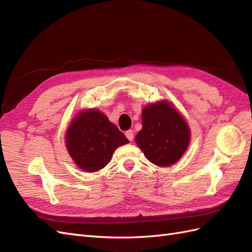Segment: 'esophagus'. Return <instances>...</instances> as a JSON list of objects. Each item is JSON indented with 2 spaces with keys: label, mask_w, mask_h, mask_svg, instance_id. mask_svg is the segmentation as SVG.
Masks as SVG:
<instances>
[{
  "label": "esophagus",
  "mask_w": 252,
  "mask_h": 252,
  "mask_svg": "<svg viewBox=\"0 0 252 252\" xmlns=\"http://www.w3.org/2000/svg\"><path fill=\"white\" fill-rule=\"evenodd\" d=\"M126 138H127L129 141H132L133 138H134V132L132 131V129H128V131L126 132Z\"/></svg>",
  "instance_id": "1"
}]
</instances>
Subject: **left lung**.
Returning a JSON list of instances; mask_svg holds the SVG:
<instances>
[{
  "label": "left lung",
  "mask_w": 252,
  "mask_h": 252,
  "mask_svg": "<svg viewBox=\"0 0 252 252\" xmlns=\"http://www.w3.org/2000/svg\"><path fill=\"white\" fill-rule=\"evenodd\" d=\"M189 126L166 100L148 104L142 110V129L135 140L152 163L173 165L189 147Z\"/></svg>",
  "instance_id": "1"
}]
</instances>
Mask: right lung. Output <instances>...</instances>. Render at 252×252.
Masks as SVG:
<instances>
[{"mask_svg": "<svg viewBox=\"0 0 252 252\" xmlns=\"http://www.w3.org/2000/svg\"><path fill=\"white\" fill-rule=\"evenodd\" d=\"M128 140L98 110L79 112L67 129L66 147L71 158L86 172L107 165L114 151Z\"/></svg>", "mask_w": 252, "mask_h": 252, "instance_id": "add662e5", "label": "right lung"}]
</instances>
